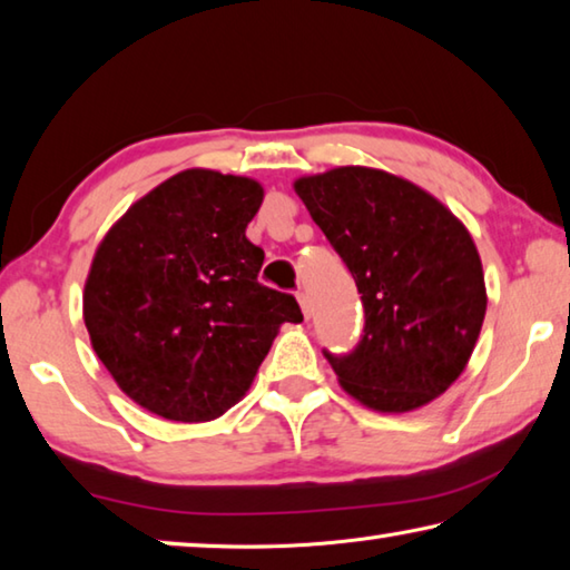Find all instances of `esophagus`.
Here are the masks:
<instances>
[{
  "instance_id": "1",
  "label": "esophagus",
  "mask_w": 570,
  "mask_h": 570,
  "mask_svg": "<svg viewBox=\"0 0 570 570\" xmlns=\"http://www.w3.org/2000/svg\"><path fill=\"white\" fill-rule=\"evenodd\" d=\"M296 298H298V304H302V312H304V316L308 320V316H312V298H308V294H304V292H298L296 294Z\"/></svg>"
}]
</instances>
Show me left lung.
Here are the masks:
<instances>
[{"label": "left lung", "mask_w": 570, "mask_h": 570, "mask_svg": "<svg viewBox=\"0 0 570 570\" xmlns=\"http://www.w3.org/2000/svg\"><path fill=\"white\" fill-rule=\"evenodd\" d=\"M294 190L362 294V342L346 356L326 352L342 390L390 414L438 400L468 366L488 308L465 224L380 168L340 166L296 178Z\"/></svg>", "instance_id": "obj_1"}]
</instances>
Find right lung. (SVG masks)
I'll return each instance as SVG.
<instances>
[{
	"instance_id": "obj_1",
	"label": "right lung",
	"mask_w": 570,
	"mask_h": 570,
	"mask_svg": "<svg viewBox=\"0 0 570 570\" xmlns=\"http://www.w3.org/2000/svg\"><path fill=\"white\" fill-rule=\"evenodd\" d=\"M262 183L180 170L115 220L92 256L82 316L95 354L140 407L208 422L244 397L292 294L258 284L264 250L246 238Z\"/></svg>"
}]
</instances>
